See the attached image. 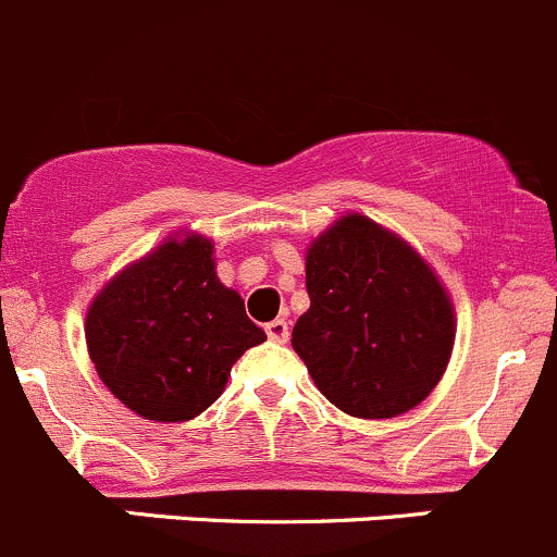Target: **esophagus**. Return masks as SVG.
<instances>
[{"instance_id":"obj_1","label":"esophagus","mask_w":557,"mask_h":557,"mask_svg":"<svg viewBox=\"0 0 557 557\" xmlns=\"http://www.w3.org/2000/svg\"><path fill=\"white\" fill-rule=\"evenodd\" d=\"M265 333L268 338L276 341V344H286V341H289V324H286L284 319H273V322L265 324Z\"/></svg>"}]
</instances>
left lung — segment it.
Here are the masks:
<instances>
[{
  "instance_id": "left-lung-1",
  "label": "left lung",
  "mask_w": 557,
  "mask_h": 557,
  "mask_svg": "<svg viewBox=\"0 0 557 557\" xmlns=\"http://www.w3.org/2000/svg\"><path fill=\"white\" fill-rule=\"evenodd\" d=\"M306 289L292 349L330 404L389 420L431 395L453 355L455 308L404 238L346 213L308 246Z\"/></svg>"
}]
</instances>
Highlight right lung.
Instances as JSON below:
<instances>
[{"label":"right lung","mask_w":557,"mask_h":557,"mask_svg":"<svg viewBox=\"0 0 557 557\" xmlns=\"http://www.w3.org/2000/svg\"><path fill=\"white\" fill-rule=\"evenodd\" d=\"M268 335L216 276L213 244L175 235L91 300L86 346L104 387L135 414L186 422L224 393L235 360Z\"/></svg>","instance_id":"right-lung-1"}]
</instances>
